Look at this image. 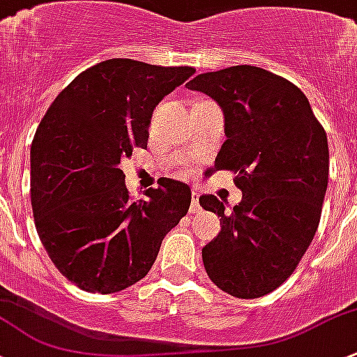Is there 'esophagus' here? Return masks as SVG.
<instances>
[{
	"instance_id": "1",
	"label": "esophagus",
	"mask_w": 357,
	"mask_h": 357,
	"mask_svg": "<svg viewBox=\"0 0 357 357\" xmlns=\"http://www.w3.org/2000/svg\"><path fill=\"white\" fill-rule=\"evenodd\" d=\"M198 198H200V193H198V190L193 188V191H191V213L200 212V202H198Z\"/></svg>"
}]
</instances>
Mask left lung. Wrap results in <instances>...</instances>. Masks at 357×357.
Returning <instances> with one entry per match:
<instances>
[{"mask_svg":"<svg viewBox=\"0 0 357 357\" xmlns=\"http://www.w3.org/2000/svg\"><path fill=\"white\" fill-rule=\"evenodd\" d=\"M217 100L226 137L217 171H232L243 200L231 212L213 195L200 198L222 229L202 250L210 280L241 299L286 282L320 224L328 185V142L306 96L258 66L197 75L186 84Z\"/></svg>","mask_w":357,"mask_h":357,"instance_id":"8db88e82","label":"left lung"}]
</instances>
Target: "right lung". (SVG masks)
Returning <instances> with one entry per match:
<instances>
[{
  "label": "right lung",
  "mask_w": 357,
  "mask_h": 357,
  "mask_svg": "<svg viewBox=\"0 0 357 357\" xmlns=\"http://www.w3.org/2000/svg\"><path fill=\"white\" fill-rule=\"evenodd\" d=\"M193 73L107 59L63 89L40 121L30 149L37 234L56 268L84 291L111 294L144 279L188 212L190 186L174 179L133 200L119 162L147 147L155 106Z\"/></svg>",
  "instance_id": "right-lung-1"
}]
</instances>
